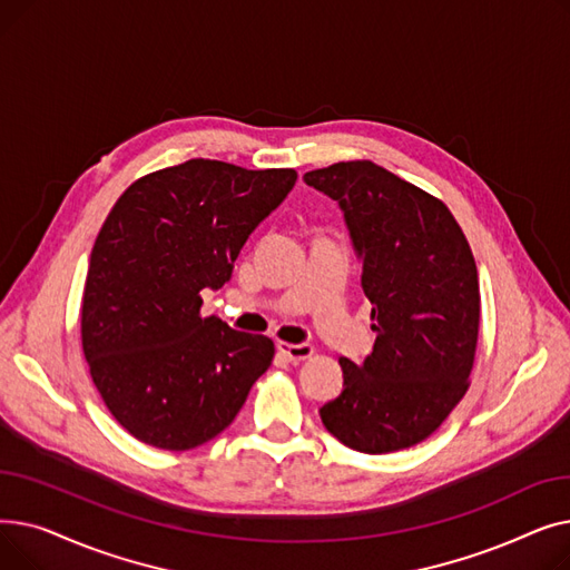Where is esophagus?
<instances>
[{
	"mask_svg": "<svg viewBox=\"0 0 570 570\" xmlns=\"http://www.w3.org/2000/svg\"><path fill=\"white\" fill-rule=\"evenodd\" d=\"M277 351L282 355H286L291 363L305 361V357H309L314 353V348L309 344H288V342H277Z\"/></svg>",
	"mask_w": 570,
	"mask_h": 570,
	"instance_id": "obj_1",
	"label": "esophagus"
}]
</instances>
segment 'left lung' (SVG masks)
<instances>
[{"instance_id":"1","label":"left lung","mask_w":570,"mask_h":570,"mask_svg":"<svg viewBox=\"0 0 570 570\" xmlns=\"http://www.w3.org/2000/svg\"><path fill=\"white\" fill-rule=\"evenodd\" d=\"M303 179L344 213L376 333L363 363L340 361L344 387L318 409L321 421L353 451H402L428 439L469 387L481 323L471 247L439 198L374 161Z\"/></svg>"}]
</instances>
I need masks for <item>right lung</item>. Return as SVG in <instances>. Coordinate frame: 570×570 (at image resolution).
Returning <instances> with one entry per match:
<instances>
[{
  "label": "right lung",
  "mask_w": 570,
  "mask_h": 570,
  "mask_svg": "<svg viewBox=\"0 0 570 570\" xmlns=\"http://www.w3.org/2000/svg\"><path fill=\"white\" fill-rule=\"evenodd\" d=\"M293 168L189 159L117 198L89 256L80 333L108 411L138 441L189 451L222 434L269 367L273 340L200 316Z\"/></svg>",
  "instance_id": "add662e5"
}]
</instances>
